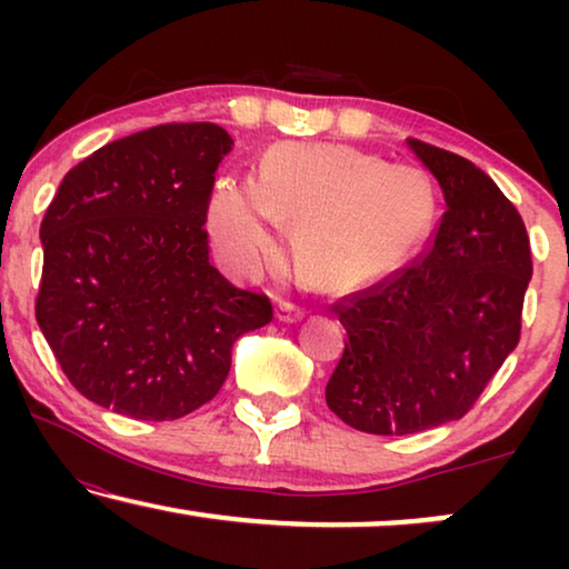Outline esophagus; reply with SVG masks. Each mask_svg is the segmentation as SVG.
Returning <instances> with one entry per match:
<instances>
[{
  "mask_svg": "<svg viewBox=\"0 0 569 569\" xmlns=\"http://www.w3.org/2000/svg\"><path fill=\"white\" fill-rule=\"evenodd\" d=\"M274 316H277V321H282V323H298L302 318V308L292 306V302H279Z\"/></svg>",
  "mask_w": 569,
  "mask_h": 569,
  "instance_id": "esophagus-1",
  "label": "esophagus"
}]
</instances>
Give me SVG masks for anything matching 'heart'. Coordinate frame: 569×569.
<instances>
[{
  "label": "heart",
  "instance_id": "obj_1",
  "mask_svg": "<svg viewBox=\"0 0 569 569\" xmlns=\"http://www.w3.org/2000/svg\"><path fill=\"white\" fill-rule=\"evenodd\" d=\"M438 197L427 173L388 166L347 144L271 147L259 176H228L209 204V232L224 261L253 269L295 222L300 274L326 292H349L403 267L430 238Z\"/></svg>",
  "mask_w": 569,
  "mask_h": 569
}]
</instances>
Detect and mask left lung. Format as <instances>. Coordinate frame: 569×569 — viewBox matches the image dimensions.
<instances>
[{
  "mask_svg": "<svg viewBox=\"0 0 569 569\" xmlns=\"http://www.w3.org/2000/svg\"><path fill=\"white\" fill-rule=\"evenodd\" d=\"M446 214L422 259L339 302L345 355L326 386L341 422L411 435L461 419L520 339L531 246L510 199L471 160L407 139Z\"/></svg>",
  "mask_w": 569,
  "mask_h": 569,
  "instance_id": "1",
  "label": "left lung"
}]
</instances>
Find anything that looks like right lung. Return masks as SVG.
<instances>
[{"instance_id":"1","label":"right lung","mask_w":569,"mask_h":569,"mask_svg":"<svg viewBox=\"0 0 569 569\" xmlns=\"http://www.w3.org/2000/svg\"><path fill=\"white\" fill-rule=\"evenodd\" d=\"M230 150L207 121L137 131L69 170L46 209L36 321L98 407L191 415L222 388L236 339L271 321L267 295L209 263V197Z\"/></svg>"}]
</instances>
